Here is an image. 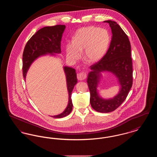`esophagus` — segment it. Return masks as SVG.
<instances>
[{
  "mask_svg": "<svg viewBox=\"0 0 157 157\" xmlns=\"http://www.w3.org/2000/svg\"><path fill=\"white\" fill-rule=\"evenodd\" d=\"M86 78V72H80L77 74V78L79 81H82L85 79Z\"/></svg>",
  "mask_w": 157,
  "mask_h": 157,
  "instance_id": "1",
  "label": "esophagus"
}]
</instances>
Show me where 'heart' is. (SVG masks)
Masks as SVG:
<instances>
[{
    "instance_id": "heart-1",
    "label": "heart",
    "mask_w": 157,
    "mask_h": 157,
    "mask_svg": "<svg viewBox=\"0 0 157 157\" xmlns=\"http://www.w3.org/2000/svg\"><path fill=\"white\" fill-rule=\"evenodd\" d=\"M110 35L108 30L95 26H88L78 30L73 38V43L67 45L68 56L76 60L84 49V58L90 63H95L101 59L106 52Z\"/></svg>"
}]
</instances>
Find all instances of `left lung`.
I'll use <instances>...</instances> for the list:
<instances>
[{
  "label": "left lung",
  "mask_w": 157,
  "mask_h": 157,
  "mask_svg": "<svg viewBox=\"0 0 157 157\" xmlns=\"http://www.w3.org/2000/svg\"><path fill=\"white\" fill-rule=\"evenodd\" d=\"M112 30V39L104 56L91 65L87 83L90 89V103L97 112L108 113L118 108L125 100L132 85V62L131 57V44L128 37L117 23L105 21ZM109 71L115 75L120 83L119 93L114 98L105 100L101 98L97 87L101 72Z\"/></svg>",
  "instance_id": "1"
}]
</instances>
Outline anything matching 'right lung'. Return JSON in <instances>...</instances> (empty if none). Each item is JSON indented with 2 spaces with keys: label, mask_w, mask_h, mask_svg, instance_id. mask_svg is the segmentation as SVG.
<instances>
[{
  "label": "right lung",
  "mask_w": 157,
  "mask_h": 157,
  "mask_svg": "<svg viewBox=\"0 0 157 157\" xmlns=\"http://www.w3.org/2000/svg\"><path fill=\"white\" fill-rule=\"evenodd\" d=\"M65 29V25H58L53 26H46L37 31L28 41L23 53V76L25 79L28 69L32 62L39 56L50 54L61 53L60 42L62 34ZM66 75L69 101L65 111L59 115L52 116L55 118H61L68 115L72 110V92L77 83L76 73L75 69L64 67Z\"/></svg>",
  "instance_id": "right-lung-1"
}]
</instances>
